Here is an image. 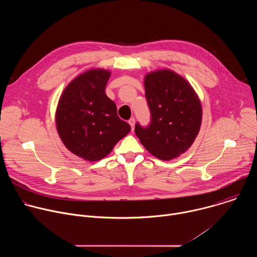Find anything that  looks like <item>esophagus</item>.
<instances>
[{
	"label": "esophagus",
	"instance_id": "1",
	"mask_svg": "<svg viewBox=\"0 0 257 257\" xmlns=\"http://www.w3.org/2000/svg\"><path fill=\"white\" fill-rule=\"evenodd\" d=\"M128 123L130 124V126H131V130L132 131H134V125H135V119L134 118H131L129 121H128Z\"/></svg>",
	"mask_w": 257,
	"mask_h": 257
}]
</instances>
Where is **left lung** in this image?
Returning <instances> with one entry per match:
<instances>
[{
  "label": "left lung",
  "mask_w": 257,
  "mask_h": 257,
  "mask_svg": "<svg viewBox=\"0 0 257 257\" xmlns=\"http://www.w3.org/2000/svg\"><path fill=\"white\" fill-rule=\"evenodd\" d=\"M151 123L135 125V134L156 158L169 161L185 153L201 125L202 108L192 86L171 70H158L144 78Z\"/></svg>",
  "instance_id": "obj_1"
}]
</instances>
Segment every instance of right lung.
I'll use <instances>...</instances> for the list:
<instances>
[{"instance_id":"add662e5","label":"right lung","mask_w":257,"mask_h":257,"mask_svg":"<svg viewBox=\"0 0 257 257\" xmlns=\"http://www.w3.org/2000/svg\"><path fill=\"white\" fill-rule=\"evenodd\" d=\"M109 76L111 72L102 69L86 71L67 85L57 106L56 125L63 143L90 162L106 157L131 130L105 94Z\"/></svg>"}]
</instances>
